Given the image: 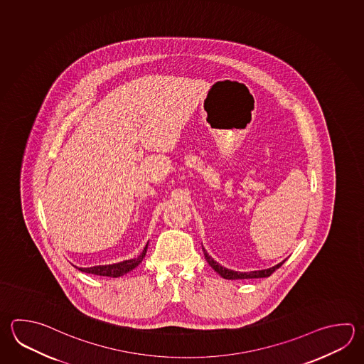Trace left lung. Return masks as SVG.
I'll return each instance as SVG.
<instances>
[{
  "mask_svg": "<svg viewBox=\"0 0 364 364\" xmlns=\"http://www.w3.org/2000/svg\"><path fill=\"white\" fill-rule=\"evenodd\" d=\"M203 250H204V256H205V259H207L208 264H210V267H212L215 272H218V274L221 275L222 278L228 279V280H236V279L267 278V277H270L271 274H272L274 271L279 269V267L285 262L284 259V261H282L280 264H275V266L269 267V269H264V270L242 272V271L231 270V269H226V267H223L222 264H218L217 261H214L213 258L208 255L207 250H204V248H203Z\"/></svg>",
  "mask_w": 364,
  "mask_h": 364,
  "instance_id": "8db88e82",
  "label": "left lung"
}]
</instances>
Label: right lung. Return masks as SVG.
I'll list each match as a JSON object with an SVG mask.
<instances>
[{"label":"right lung","instance_id":"obj_1","mask_svg":"<svg viewBox=\"0 0 364 364\" xmlns=\"http://www.w3.org/2000/svg\"><path fill=\"white\" fill-rule=\"evenodd\" d=\"M147 247L149 242L146 244L144 250L139 256L132 259H127V261H122L117 264H100V266H92V267H79V270L82 272H87V274H94V275H100V277H108V278H119L125 274H128L129 271L136 269L138 264H141L143 258L147 253Z\"/></svg>","mask_w":364,"mask_h":364}]
</instances>
